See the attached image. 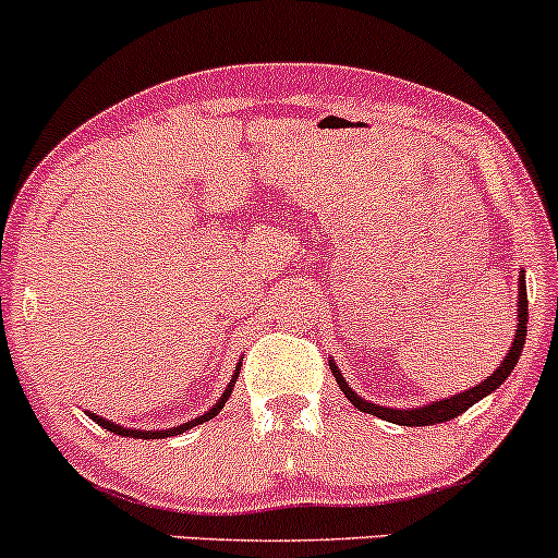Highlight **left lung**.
Returning a JSON list of instances; mask_svg holds the SVG:
<instances>
[{
	"instance_id": "left-lung-1",
	"label": "left lung",
	"mask_w": 558,
	"mask_h": 558,
	"mask_svg": "<svg viewBox=\"0 0 558 558\" xmlns=\"http://www.w3.org/2000/svg\"><path fill=\"white\" fill-rule=\"evenodd\" d=\"M517 311H519L517 313V322H519L517 335H514V342H511V350L506 353V359L500 361V366L485 381H480L477 387H469L466 392H459V396H450L446 400H432L429 405H418V409H387V405L368 403V400H363L359 392H353V387H348L345 377H342L340 368H337L335 363H329L331 374H335L337 385H340V390L345 392V398L355 405V409L363 411V414L379 416V418H385V422L400 424V427H429V424L450 422V418L461 416L466 409H472L477 400L490 396L493 390H498V387L506 381V377L514 372L519 355H522V348H524V337H527V284H524V271H522V277H519Z\"/></svg>"
}]
</instances>
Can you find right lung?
I'll return each mask as SVG.
<instances>
[{"instance_id":"add662e5","label":"right lung","mask_w":558,"mask_h":558,"mask_svg":"<svg viewBox=\"0 0 558 558\" xmlns=\"http://www.w3.org/2000/svg\"><path fill=\"white\" fill-rule=\"evenodd\" d=\"M240 366H242V361L236 363V372H234V379L229 381V387H227V392H223L221 396V400H218L216 405H213L210 411H205L203 416H197V418H192V422H184V424H179V427H171V429H126V427H121V424H116V422H108V418H102V416H94V414H89L94 422L99 424V427H105L108 432H112V435H123V437H140V440H160V437H171V435H181V432H186V429H192V427H197V424H203V422H210L213 416L218 414V411L223 409V403H227V398L231 396V387H234V381H236V374H240Z\"/></svg>"}]
</instances>
